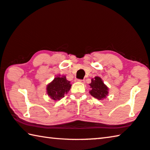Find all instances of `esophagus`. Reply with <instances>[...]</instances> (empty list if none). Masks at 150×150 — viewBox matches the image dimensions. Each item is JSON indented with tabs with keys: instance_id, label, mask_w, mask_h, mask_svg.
Wrapping results in <instances>:
<instances>
[{
	"instance_id": "34e87169",
	"label": "esophagus",
	"mask_w": 150,
	"mask_h": 150,
	"mask_svg": "<svg viewBox=\"0 0 150 150\" xmlns=\"http://www.w3.org/2000/svg\"><path fill=\"white\" fill-rule=\"evenodd\" d=\"M77 82H84V80H80V79H77L76 80Z\"/></svg>"
}]
</instances>
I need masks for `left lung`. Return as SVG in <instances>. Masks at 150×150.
<instances>
[{
  "label": "left lung",
  "instance_id": "obj_1",
  "mask_svg": "<svg viewBox=\"0 0 150 150\" xmlns=\"http://www.w3.org/2000/svg\"><path fill=\"white\" fill-rule=\"evenodd\" d=\"M91 90L90 91V94L93 97L97 98L98 100H102L105 98L108 94V88L105 86L101 78L100 77L96 76L92 79V82L90 84Z\"/></svg>",
  "mask_w": 150,
  "mask_h": 150
}]
</instances>
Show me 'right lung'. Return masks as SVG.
I'll list each match as a JSON object with an SVG mask.
<instances>
[{
	"label": "right lung",
	"instance_id": "1",
	"mask_svg": "<svg viewBox=\"0 0 150 150\" xmlns=\"http://www.w3.org/2000/svg\"><path fill=\"white\" fill-rule=\"evenodd\" d=\"M70 82L66 80V76L56 77L52 82L47 86V94L52 100H58L67 94L71 88Z\"/></svg>",
	"mask_w": 150,
	"mask_h": 150
}]
</instances>
